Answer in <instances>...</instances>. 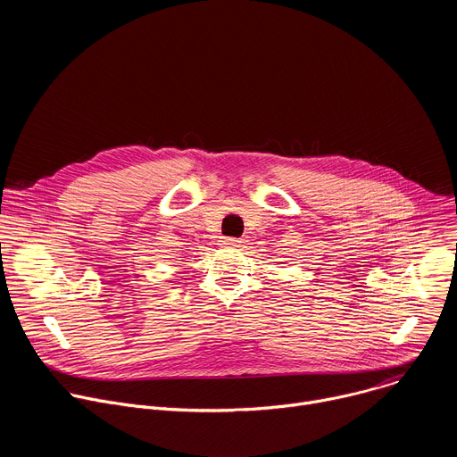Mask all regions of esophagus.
Instances as JSON below:
<instances>
[{
  "label": "esophagus",
  "mask_w": 457,
  "mask_h": 457,
  "mask_svg": "<svg viewBox=\"0 0 457 457\" xmlns=\"http://www.w3.org/2000/svg\"><path fill=\"white\" fill-rule=\"evenodd\" d=\"M240 242H242V240H238V238H220V240H219V245L228 247V249H233V247H240Z\"/></svg>",
  "instance_id": "1"
}]
</instances>
